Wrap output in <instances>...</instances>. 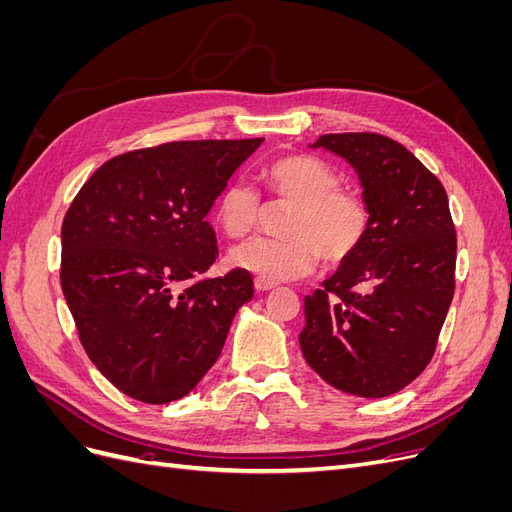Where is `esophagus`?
I'll list each match as a JSON object with an SVG mask.
<instances>
[{
	"mask_svg": "<svg viewBox=\"0 0 512 512\" xmlns=\"http://www.w3.org/2000/svg\"><path fill=\"white\" fill-rule=\"evenodd\" d=\"M254 284H256V290H260V292H267V290H271V288H275V286H277V282L267 280V277H260V275L256 277Z\"/></svg>",
	"mask_w": 512,
	"mask_h": 512,
	"instance_id": "1",
	"label": "esophagus"
}]
</instances>
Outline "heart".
<instances>
[{
  "label": "heart",
  "mask_w": 512,
  "mask_h": 512,
  "mask_svg": "<svg viewBox=\"0 0 512 512\" xmlns=\"http://www.w3.org/2000/svg\"><path fill=\"white\" fill-rule=\"evenodd\" d=\"M273 207L288 209L284 239H254L232 250L230 262L267 280H294L314 271L318 258L327 267L346 265L361 252L371 232L365 200L342 188L335 170L314 156H284L262 170ZM267 207L245 183H230L215 205V222L228 239L254 235Z\"/></svg>",
  "instance_id": "heart-1"
}]
</instances>
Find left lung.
<instances>
[{
	"label": "left lung",
	"instance_id": "left-lung-1",
	"mask_svg": "<svg viewBox=\"0 0 512 512\" xmlns=\"http://www.w3.org/2000/svg\"><path fill=\"white\" fill-rule=\"evenodd\" d=\"M314 147L356 168L371 232L359 254L305 297L299 344L335 389L393 395L433 359L455 294L457 235L446 190L389 136L322 134Z\"/></svg>",
	"mask_w": 512,
	"mask_h": 512
}]
</instances>
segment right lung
Listing matches in <instances>:
<instances>
[{
    "label": "right lung",
    "instance_id": "right-lung-1",
    "mask_svg": "<svg viewBox=\"0 0 512 512\" xmlns=\"http://www.w3.org/2000/svg\"><path fill=\"white\" fill-rule=\"evenodd\" d=\"M265 138L175 141L104 162L61 226V288L89 359L143 404L188 395L218 361L250 271L218 258L215 198Z\"/></svg>",
    "mask_w": 512,
    "mask_h": 512
}]
</instances>
